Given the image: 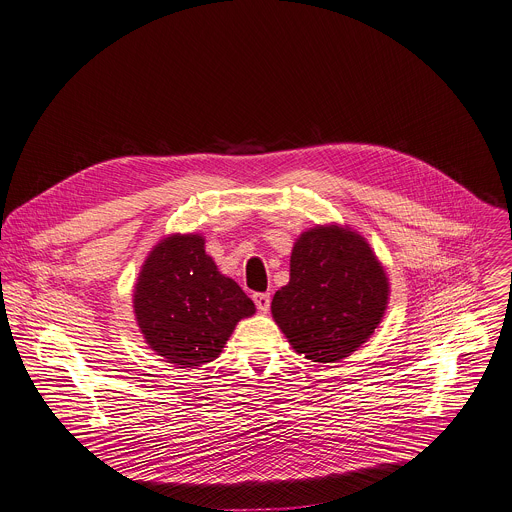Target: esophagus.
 <instances>
[{
    "label": "esophagus",
    "mask_w": 512,
    "mask_h": 512,
    "mask_svg": "<svg viewBox=\"0 0 512 512\" xmlns=\"http://www.w3.org/2000/svg\"><path fill=\"white\" fill-rule=\"evenodd\" d=\"M253 302H255L257 310L267 312V310H269V304H271V296L265 294V291H259V294H253Z\"/></svg>",
    "instance_id": "obj_1"
}]
</instances>
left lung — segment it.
<instances>
[{
	"instance_id": "left-lung-1",
	"label": "left lung",
	"mask_w": 512,
	"mask_h": 512,
	"mask_svg": "<svg viewBox=\"0 0 512 512\" xmlns=\"http://www.w3.org/2000/svg\"><path fill=\"white\" fill-rule=\"evenodd\" d=\"M289 267V283L275 291L271 314L296 352L336 362L375 332L389 281L360 235L316 227L294 245Z\"/></svg>"
}]
</instances>
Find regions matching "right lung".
Wrapping results in <instances>:
<instances>
[{"mask_svg": "<svg viewBox=\"0 0 512 512\" xmlns=\"http://www.w3.org/2000/svg\"><path fill=\"white\" fill-rule=\"evenodd\" d=\"M133 308L148 344L180 369L214 360L237 322L255 314L245 291L204 253L198 235L168 237L150 253Z\"/></svg>", "mask_w": 512, "mask_h": 512, "instance_id": "right-lung-1", "label": "right lung"}]
</instances>
